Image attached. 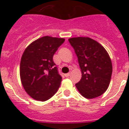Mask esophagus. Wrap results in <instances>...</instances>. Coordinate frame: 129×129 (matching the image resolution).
<instances>
[{
  "label": "esophagus",
  "instance_id": "34e87169",
  "mask_svg": "<svg viewBox=\"0 0 129 129\" xmlns=\"http://www.w3.org/2000/svg\"><path fill=\"white\" fill-rule=\"evenodd\" d=\"M70 76V73H68V74H65V76L66 77H69Z\"/></svg>",
  "mask_w": 129,
  "mask_h": 129
}]
</instances>
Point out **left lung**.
Here are the masks:
<instances>
[{
  "label": "left lung",
  "instance_id": "obj_1",
  "mask_svg": "<svg viewBox=\"0 0 129 129\" xmlns=\"http://www.w3.org/2000/svg\"><path fill=\"white\" fill-rule=\"evenodd\" d=\"M78 57L82 72L80 81L76 84L84 97L92 99L106 92L112 72L111 59L106 49L89 37L68 39Z\"/></svg>",
  "mask_w": 129,
  "mask_h": 129
}]
</instances>
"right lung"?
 <instances>
[{
    "label": "right lung",
    "mask_w": 129,
    "mask_h": 129,
    "mask_svg": "<svg viewBox=\"0 0 129 129\" xmlns=\"http://www.w3.org/2000/svg\"><path fill=\"white\" fill-rule=\"evenodd\" d=\"M64 41L63 38L45 36L32 42L23 52L20 63L21 83L33 99L46 101L59 88L62 78L53 57Z\"/></svg>",
    "instance_id": "right-lung-1"
}]
</instances>
